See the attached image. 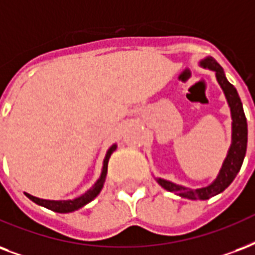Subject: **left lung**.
Segmentation results:
<instances>
[{
	"label": "left lung",
	"mask_w": 255,
	"mask_h": 255,
	"mask_svg": "<svg viewBox=\"0 0 255 255\" xmlns=\"http://www.w3.org/2000/svg\"><path fill=\"white\" fill-rule=\"evenodd\" d=\"M199 65L203 68H209V69L215 72L217 81L221 85V88H222L223 93L226 96L227 104L230 107L231 119H233L230 148H229L226 159L223 162L222 168L219 171L217 179L214 180L211 184H209L207 187L194 188L192 190V188L175 184L170 180L162 179V178H156V182L163 188H166L167 191L174 192V194L182 198L205 201V199L215 197V195L225 191L230 186L231 182L236 179L237 174L240 172L242 163H244L245 155H246V147H248V122H246L244 107H242V102H241L240 96H238L237 89L234 88V85L229 83L222 67L215 61V58L209 56V57L203 58L199 63Z\"/></svg>",
	"instance_id": "obj_1"
}]
</instances>
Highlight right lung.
Here are the masks:
<instances>
[{
  "label": "right lung",
  "instance_id": "1",
  "mask_svg": "<svg viewBox=\"0 0 255 255\" xmlns=\"http://www.w3.org/2000/svg\"><path fill=\"white\" fill-rule=\"evenodd\" d=\"M118 145L112 144L110 147V149L107 151L106 158H104V162H103V170L100 178L97 179V182L93 184L92 187L89 188L88 191L84 192L81 197L76 198V199H72V201H48V199H40V198L33 197L30 194H26V197L33 201L37 205L42 206V207H46V209L52 210V211H56V213H72V211H76V210L81 209L83 206H85L87 203H89L91 201H93L95 198L99 195V192L102 191L103 186H104V182H106L107 178V171H108V160H110L111 155L116 149Z\"/></svg>",
  "mask_w": 255,
  "mask_h": 255
}]
</instances>
